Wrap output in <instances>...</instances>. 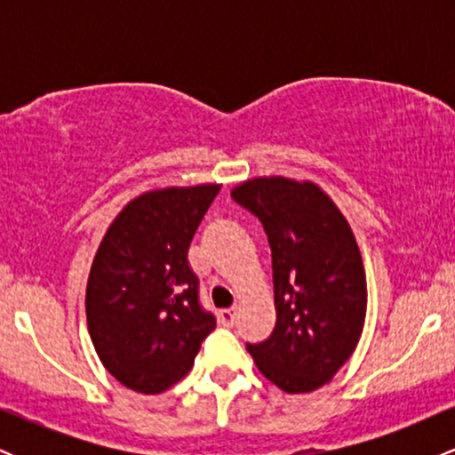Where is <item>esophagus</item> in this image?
Segmentation results:
<instances>
[{
	"mask_svg": "<svg viewBox=\"0 0 455 455\" xmlns=\"http://www.w3.org/2000/svg\"><path fill=\"white\" fill-rule=\"evenodd\" d=\"M222 325H233L235 323V307H224V310L218 312Z\"/></svg>",
	"mask_w": 455,
	"mask_h": 455,
	"instance_id": "34e87169",
	"label": "esophagus"
}]
</instances>
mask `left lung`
Instances as JSON below:
<instances>
[{"instance_id": "1", "label": "left lung", "mask_w": 455, "mask_h": 455, "mask_svg": "<svg viewBox=\"0 0 455 455\" xmlns=\"http://www.w3.org/2000/svg\"><path fill=\"white\" fill-rule=\"evenodd\" d=\"M267 233L275 327L245 344L257 368L286 394L325 385L347 363L365 321V271L355 235L321 188L259 177L231 192Z\"/></svg>"}]
</instances>
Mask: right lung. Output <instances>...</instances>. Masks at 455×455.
Instances as JSON below:
<instances>
[{"mask_svg":"<svg viewBox=\"0 0 455 455\" xmlns=\"http://www.w3.org/2000/svg\"><path fill=\"white\" fill-rule=\"evenodd\" d=\"M218 192L220 186H195L140 195L98 248L87 280V327L104 368L128 389H169L216 329V316L198 299L188 250Z\"/></svg>","mask_w":455,"mask_h":455,"instance_id":"obj_1","label":"right lung"}]
</instances>
